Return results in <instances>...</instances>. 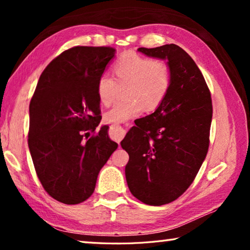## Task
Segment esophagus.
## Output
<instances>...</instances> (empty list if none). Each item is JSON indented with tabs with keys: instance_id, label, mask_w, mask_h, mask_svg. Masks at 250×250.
Segmentation results:
<instances>
[{
	"instance_id": "1",
	"label": "esophagus",
	"mask_w": 250,
	"mask_h": 250,
	"mask_svg": "<svg viewBox=\"0 0 250 250\" xmlns=\"http://www.w3.org/2000/svg\"><path fill=\"white\" fill-rule=\"evenodd\" d=\"M125 130L124 128H121L120 125H111L110 126V137L113 140L117 141L118 143H120L122 140V138L125 137Z\"/></svg>"
}]
</instances>
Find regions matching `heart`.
I'll return each mask as SVG.
<instances>
[{
  "mask_svg": "<svg viewBox=\"0 0 250 250\" xmlns=\"http://www.w3.org/2000/svg\"><path fill=\"white\" fill-rule=\"evenodd\" d=\"M117 83L125 86V99L117 103L104 115L108 124H121L138 116L143 109L152 111L162 104L170 88L172 70L162 59H151L134 53H126L113 65ZM117 83L108 75H103L97 83L99 101L109 105L115 100Z\"/></svg>",
  "mask_w": 250,
  "mask_h": 250,
  "instance_id": "b5f03b06",
  "label": "heart"
}]
</instances>
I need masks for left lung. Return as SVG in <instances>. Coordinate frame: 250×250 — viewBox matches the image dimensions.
<instances>
[{
	"label": "left lung",
	"mask_w": 250,
	"mask_h": 250,
	"mask_svg": "<svg viewBox=\"0 0 250 250\" xmlns=\"http://www.w3.org/2000/svg\"><path fill=\"white\" fill-rule=\"evenodd\" d=\"M167 61L170 88L153 113L135 122L124 140L131 194L147 205L168 204L193 183L209 146L210 92L192 57L175 44L138 49Z\"/></svg>",
	"instance_id": "1"
}]
</instances>
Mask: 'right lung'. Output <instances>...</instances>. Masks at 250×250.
Listing matches in <instances>:
<instances>
[{"instance_id":"1","label":"right lung","mask_w":250,"mask_h":250,"mask_svg":"<svg viewBox=\"0 0 250 250\" xmlns=\"http://www.w3.org/2000/svg\"><path fill=\"white\" fill-rule=\"evenodd\" d=\"M112 47L77 46L42 73L29 104L28 147L42 185L55 200L79 204L91 196L99 172L117 150L108 126L99 125L97 83Z\"/></svg>"}]
</instances>
